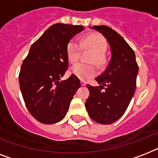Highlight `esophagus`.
Segmentation results:
<instances>
[{"label":"esophagus","mask_w":158,"mask_h":158,"mask_svg":"<svg viewBox=\"0 0 158 158\" xmlns=\"http://www.w3.org/2000/svg\"><path fill=\"white\" fill-rule=\"evenodd\" d=\"M80 83H81L82 86H85V85H86V84H87L86 82L84 81V80H81V81H80Z\"/></svg>","instance_id":"34e87169"}]
</instances>
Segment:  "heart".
Here are the masks:
<instances>
[{
	"label": "heart",
	"mask_w": 158,
	"mask_h": 158,
	"mask_svg": "<svg viewBox=\"0 0 158 158\" xmlns=\"http://www.w3.org/2000/svg\"><path fill=\"white\" fill-rule=\"evenodd\" d=\"M106 47L107 43L102 36L98 34H89L82 39L81 43H79L75 38L69 40L66 47V55L70 63H75L80 57L82 48H89L94 51L89 61L101 64ZM71 72L81 80H89L96 75L97 69L94 64L78 63L72 66Z\"/></svg>",
	"instance_id": "obj_1"
}]
</instances>
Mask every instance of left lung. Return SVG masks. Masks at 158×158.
Returning <instances> with one entry per match:
<instances>
[{"mask_svg":"<svg viewBox=\"0 0 158 158\" xmlns=\"http://www.w3.org/2000/svg\"><path fill=\"white\" fill-rule=\"evenodd\" d=\"M94 28L106 38L111 57L105 71L95 79L100 86L87 85L89 97L85 106L94 121L110 125L124 115L135 94L139 66L134 51L119 33L106 25ZM104 86L105 91H101Z\"/></svg>","mask_w":158,"mask_h":158,"instance_id":"obj_1","label":"left lung"}]
</instances>
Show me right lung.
<instances>
[{"instance_id":"obj_1","label":"right lung","mask_w":158,"mask_h":158,"mask_svg":"<svg viewBox=\"0 0 158 158\" xmlns=\"http://www.w3.org/2000/svg\"><path fill=\"white\" fill-rule=\"evenodd\" d=\"M84 28L81 25L53 24L31 46L19 75L23 101L29 113L43 124H55L65 116L79 87L71 74L60 81L69 66L66 47Z\"/></svg>"}]
</instances>
